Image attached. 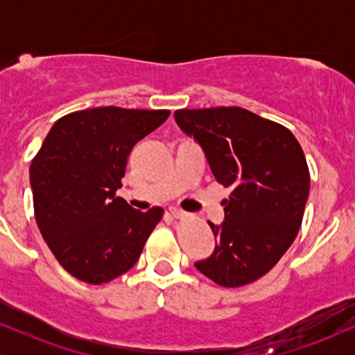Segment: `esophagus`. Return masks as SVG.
Here are the masks:
<instances>
[{
  "label": "esophagus",
  "instance_id": "esophagus-1",
  "mask_svg": "<svg viewBox=\"0 0 355 355\" xmlns=\"http://www.w3.org/2000/svg\"><path fill=\"white\" fill-rule=\"evenodd\" d=\"M170 215H172L173 218H187L189 217V214L183 210H178V209H170Z\"/></svg>",
  "mask_w": 355,
  "mask_h": 355
}]
</instances>
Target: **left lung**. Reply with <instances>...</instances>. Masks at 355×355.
Returning a JSON list of instances; mask_svg holds the SVG:
<instances>
[{
    "label": "left lung",
    "mask_w": 355,
    "mask_h": 355,
    "mask_svg": "<svg viewBox=\"0 0 355 355\" xmlns=\"http://www.w3.org/2000/svg\"><path fill=\"white\" fill-rule=\"evenodd\" d=\"M175 121L200 144L215 180L230 187L222 225L209 222L214 254L195 267L222 287L266 275L302 225L311 173L288 128L240 107L177 110Z\"/></svg>",
    "instance_id": "obj_1"
}]
</instances>
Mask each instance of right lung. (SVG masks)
<instances>
[{
  "instance_id": "obj_1",
  "label": "right lung",
  "mask_w": 355,
  "mask_h": 355,
  "mask_svg": "<svg viewBox=\"0 0 355 355\" xmlns=\"http://www.w3.org/2000/svg\"><path fill=\"white\" fill-rule=\"evenodd\" d=\"M170 110L100 107L51 126L30 166L35 218L53 255L81 282L100 285L135 266L164 209H132L116 190L133 146Z\"/></svg>"
}]
</instances>
